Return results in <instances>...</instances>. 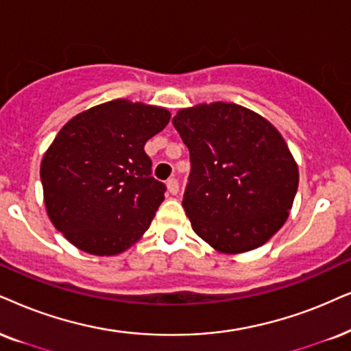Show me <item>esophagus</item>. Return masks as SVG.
I'll use <instances>...</instances> for the list:
<instances>
[{
	"label": "esophagus",
	"mask_w": 351,
	"mask_h": 351,
	"mask_svg": "<svg viewBox=\"0 0 351 351\" xmlns=\"http://www.w3.org/2000/svg\"><path fill=\"white\" fill-rule=\"evenodd\" d=\"M167 191L170 194H176L178 193V181H176L175 178H170L167 181Z\"/></svg>",
	"instance_id": "esophagus-1"
}]
</instances>
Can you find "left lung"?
Instances as JSON below:
<instances>
[{
    "instance_id": "1",
    "label": "left lung",
    "mask_w": 351,
    "mask_h": 351,
    "mask_svg": "<svg viewBox=\"0 0 351 351\" xmlns=\"http://www.w3.org/2000/svg\"><path fill=\"white\" fill-rule=\"evenodd\" d=\"M173 126L189 149L183 207L197 237L220 254L267 243L290 215L300 181L277 128L228 101L181 108Z\"/></svg>"
}]
</instances>
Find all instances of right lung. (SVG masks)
Returning a JSON list of instances; mask_svg holds the SVG:
<instances>
[{"label":"right lung","mask_w":351,"mask_h":351,"mask_svg":"<svg viewBox=\"0 0 351 351\" xmlns=\"http://www.w3.org/2000/svg\"><path fill=\"white\" fill-rule=\"evenodd\" d=\"M163 106L118 99L61 128L40 163L43 202L58 232L94 256L139 241L163 201L144 145L170 121Z\"/></svg>","instance_id":"add662e5"}]
</instances>
